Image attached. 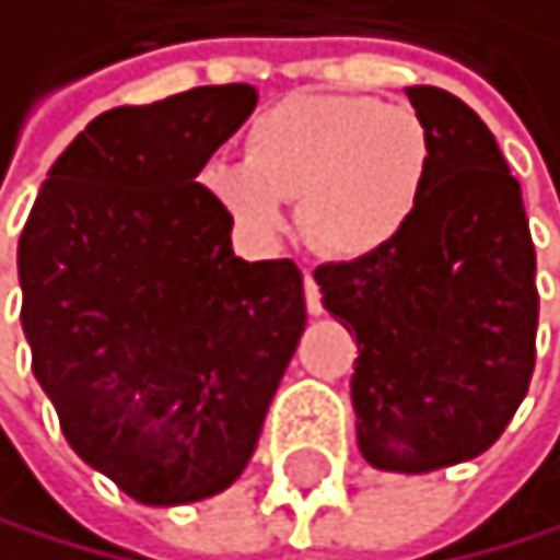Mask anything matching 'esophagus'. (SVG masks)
<instances>
[{"label":"esophagus","mask_w":560,"mask_h":560,"mask_svg":"<svg viewBox=\"0 0 560 560\" xmlns=\"http://www.w3.org/2000/svg\"><path fill=\"white\" fill-rule=\"evenodd\" d=\"M304 301H307V312L312 315H322V291L312 277V269H304Z\"/></svg>","instance_id":"34e87169"}]
</instances>
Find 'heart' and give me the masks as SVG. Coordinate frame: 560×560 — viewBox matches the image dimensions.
<instances>
[{"mask_svg": "<svg viewBox=\"0 0 560 560\" xmlns=\"http://www.w3.org/2000/svg\"><path fill=\"white\" fill-rule=\"evenodd\" d=\"M429 183L416 109L371 96H291L245 131V162H211L203 186L242 235L269 242L298 200L304 235L342 259L395 245Z\"/></svg>", "mask_w": 560, "mask_h": 560, "instance_id": "1", "label": "heart"}]
</instances>
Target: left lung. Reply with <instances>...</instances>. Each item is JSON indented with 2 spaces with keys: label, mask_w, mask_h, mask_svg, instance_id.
Returning a JSON list of instances; mask_svg holds the SVG:
<instances>
[{
  "label": "left lung",
  "mask_w": 560,
  "mask_h": 560,
  "mask_svg": "<svg viewBox=\"0 0 560 560\" xmlns=\"http://www.w3.org/2000/svg\"><path fill=\"white\" fill-rule=\"evenodd\" d=\"M429 135V183L384 253L315 269L357 336V443L381 471L425 475L492 446L537 360V253L492 131L436 85L405 89Z\"/></svg>",
  "instance_id": "8db88e82"
}]
</instances>
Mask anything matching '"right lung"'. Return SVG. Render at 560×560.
Here are the masks:
<instances>
[{"instance_id": "right-lung-1", "label": "right lung", "mask_w": 560, "mask_h": 560, "mask_svg": "<svg viewBox=\"0 0 560 560\" xmlns=\"http://www.w3.org/2000/svg\"><path fill=\"white\" fill-rule=\"evenodd\" d=\"M197 85L100 114L20 235V322L68 446L144 505L232 485L301 342L304 277L245 262L200 168L256 109Z\"/></svg>"}]
</instances>
